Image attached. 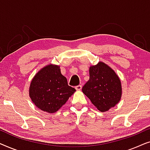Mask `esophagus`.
I'll return each instance as SVG.
<instances>
[{
	"label": "esophagus",
	"mask_w": 150,
	"mask_h": 150,
	"mask_svg": "<svg viewBox=\"0 0 150 150\" xmlns=\"http://www.w3.org/2000/svg\"><path fill=\"white\" fill-rule=\"evenodd\" d=\"M75 89L77 90V91H81L82 89V85H78L75 87Z\"/></svg>",
	"instance_id": "34e87169"
}]
</instances>
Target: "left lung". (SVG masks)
I'll use <instances>...</instances> for the list:
<instances>
[{
	"label": "left lung",
	"mask_w": 150,
	"mask_h": 150,
	"mask_svg": "<svg viewBox=\"0 0 150 150\" xmlns=\"http://www.w3.org/2000/svg\"><path fill=\"white\" fill-rule=\"evenodd\" d=\"M83 93L100 112L108 111L120 101V79L107 64L100 61L89 67V80L82 89Z\"/></svg>",
	"instance_id": "8db88e82"
}]
</instances>
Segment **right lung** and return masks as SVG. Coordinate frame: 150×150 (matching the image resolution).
<instances>
[{"label": "right lung", "instance_id": "add662e5", "mask_svg": "<svg viewBox=\"0 0 150 150\" xmlns=\"http://www.w3.org/2000/svg\"><path fill=\"white\" fill-rule=\"evenodd\" d=\"M29 97L38 108L48 113L57 112L76 91L67 84L60 66L49 64L42 67L30 81Z\"/></svg>", "mask_w": 150, "mask_h": 150}]
</instances>
